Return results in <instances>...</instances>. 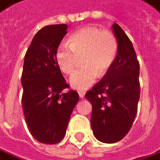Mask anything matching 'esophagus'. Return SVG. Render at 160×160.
<instances>
[{
  "instance_id": "esophagus-1",
  "label": "esophagus",
  "mask_w": 160,
  "mask_h": 160,
  "mask_svg": "<svg viewBox=\"0 0 160 160\" xmlns=\"http://www.w3.org/2000/svg\"><path fill=\"white\" fill-rule=\"evenodd\" d=\"M79 95H80V98H84V96H85V92H83V91H79Z\"/></svg>"
}]
</instances>
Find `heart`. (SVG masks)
Returning <instances> with one entry per match:
<instances>
[{
    "label": "heart",
    "instance_id": "b5f03b06",
    "mask_svg": "<svg viewBox=\"0 0 160 160\" xmlns=\"http://www.w3.org/2000/svg\"><path fill=\"white\" fill-rule=\"evenodd\" d=\"M118 53L116 37L109 31H101L95 27H84L74 32L62 43L55 53L58 68L65 74L73 71L77 64V56H82L84 67L75 70L70 78V85L84 91L94 83L98 76L105 75L113 65Z\"/></svg>",
    "mask_w": 160,
    "mask_h": 160
}]
</instances>
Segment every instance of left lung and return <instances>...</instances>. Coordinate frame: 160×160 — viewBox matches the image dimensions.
<instances>
[{"instance_id": "left-lung-1", "label": "left lung", "mask_w": 160, "mask_h": 160, "mask_svg": "<svg viewBox=\"0 0 160 160\" xmlns=\"http://www.w3.org/2000/svg\"><path fill=\"white\" fill-rule=\"evenodd\" d=\"M118 42L115 61L104 77L85 94L92 106L91 124L102 143H115L129 132L138 112L140 97L139 62L132 42L123 30L112 24Z\"/></svg>"}]
</instances>
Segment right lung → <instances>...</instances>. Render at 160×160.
Returning a JSON list of instances; mask_svg holds the SVG:
<instances>
[{
	"mask_svg": "<svg viewBox=\"0 0 160 160\" xmlns=\"http://www.w3.org/2000/svg\"><path fill=\"white\" fill-rule=\"evenodd\" d=\"M68 25L52 24L40 29L24 56L22 106L27 127L43 144H58L66 135L79 94L70 90L56 61L55 53Z\"/></svg>",
	"mask_w": 160,
	"mask_h": 160,
	"instance_id": "right-lung-1",
	"label": "right lung"
}]
</instances>
